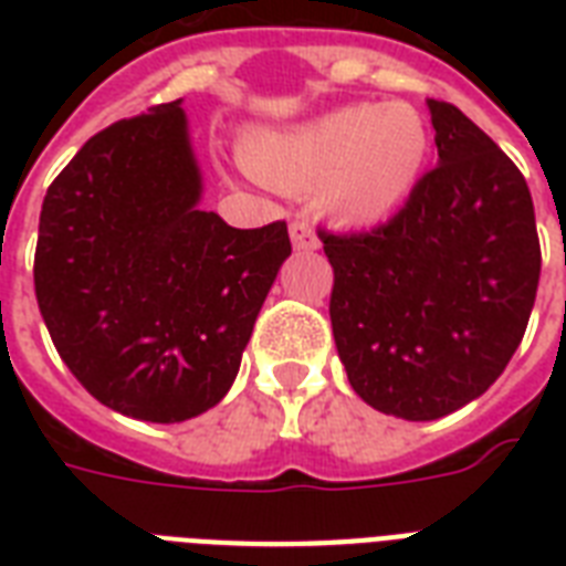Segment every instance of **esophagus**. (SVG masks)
<instances>
[{
	"label": "esophagus",
	"instance_id": "esophagus-1",
	"mask_svg": "<svg viewBox=\"0 0 566 566\" xmlns=\"http://www.w3.org/2000/svg\"><path fill=\"white\" fill-rule=\"evenodd\" d=\"M291 243H293V249H305V252H311V249L319 247L317 234H314V229H311L305 220L291 222Z\"/></svg>",
	"mask_w": 566,
	"mask_h": 566
}]
</instances>
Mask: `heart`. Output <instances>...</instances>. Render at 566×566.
<instances>
[{
  "label": "heart",
  "instance_id": "obj_1",
  "mask_svg": "<svg viewBox=\"0 0 566 566\" xmlns=\"http://www.w3.org/2000/svg\"><path fill=\"white\" fill-rule=\"evenodd\" d=\"M429 126L405 102L346 105L300 126L258 132L249 170L284 193H311L326 220L364 229L413 193L429 158Z\"/></svg>",
  "mask_w": 566,
  "mask_h": 566
}]
</instances>
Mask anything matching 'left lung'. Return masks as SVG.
Returning a JSON list of instances; mask_svg holds the SVG:
<instances>
[{"mask_svg": "<svg viewBox=\"0 0 566 566\" xmlns=\"http://www.w3.org/2000/svg\"><path fill=\"white\" fill-rule=\"evenodd\" d=\"M426 105L438 167L402 211L364 234L319 231L349 385L376 411L417 422L464 408L502 376L541 279L523 172L455 105Z\"/></svg>", "mask_w": 566, "mask_h": 566, "instance_id": "obj_1", "label": "left lung"}]
</instances>
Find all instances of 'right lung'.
I'll use <instances>...</instances> for the list:
<instances>
[{
  "label": "right lung",
  "mask_w": 566,
  "mask_h": 566,
  "mask_svg": "<svg viewBox=\"0 0 566 566\" xmlns=\"http://www.w3.org/2000/svg\"><path fill=\"white\" fill-rule=\"evenodd\" d=\"M202 190L176 99L93 135L43 199V323L87 394L135 420L185 422L229 394L291 255L284 222L231 229Z\"/></svg>",
  "instance_id": "obj_1"
}]
</instances>
